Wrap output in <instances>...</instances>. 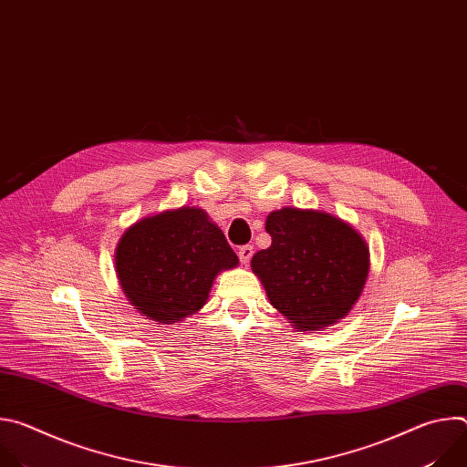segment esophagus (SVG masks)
I'll return each instance as SVG.
<instances>
[{
	"label": "esophagus",
	"mask_w": 467,
	"mask_h": 467,
	"mask_svg": "<svg viewBox=\"0 0 467 467\" xmlns=\"http://www.w3.org/2000/svg\"><path fill=\"white\" fill-rule=\"evenodd\" d=\"M251 256H253V245H242L240 249H238V258H240V262L242 264H247L249 260H251Z\"/></svg>",
	"instance_id": "34e87169"
}]
</instances>
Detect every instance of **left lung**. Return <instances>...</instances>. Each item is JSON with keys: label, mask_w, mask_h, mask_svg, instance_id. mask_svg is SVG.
Here are the masks:
<instances>
[{"label": "left lung", "mask_w": 467, "mask_h": 467, "mask_svg": "<svg viewBox=\"0 0 467 467\" xmlns=\"http://www.w3.org/2000/svg\"><path fill=\"white\" fill-rule=\"evenodd\" d=\"M272 245L251 268L270 303L299 330H317L348 316L368 279L369 251L342 220L319 211L281 209L265 220Z\"/></svg>", "instance_id": "left-lung-1"}]
</instances>
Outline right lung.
Listing matches in <instances>:
<instances>
[{"mask_svg":"<svg viewBox=\"0 0 467 467\" xmlns=\"http://www.w3.org/2000/svg\"><path fill=\"white\" fill-rule=\"evenodd\" d=\"M236 264L223 233L197 207L144 218L116 247L118 279L130 305L168 325L202 308L214 277Z\"/></svg>","mask_w":467,"mask_h":467,"instance_id":"1","label":"right lung"}]
</instances>
